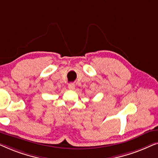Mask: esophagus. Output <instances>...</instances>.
I'll use <instances>...</instances> for the list:
<instances>
[{"label": "esophagus", "mask_w": 158, "mask_h": 158, "mask_svg": "<svg viewBox=\"0 0 158 158\" xmlns=\"http://www.w3.org/2000/svg\"><path fill=\"white\" fill-rule=\"evenodd\" d=\"M68 88L70 90H74L75 89V85L73 83L68 84Z\"/></svg>", "instance_id": "34e87169"}]
</instances>
